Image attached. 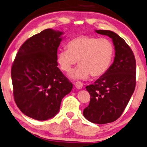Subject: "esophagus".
Masks as SVG:
<instances>
[{"instance_id": "obj_1", "label": "esophagus", "mask_w": 147, "mask_h": 147, "mask_svg": "<svg viewBox=\"0 0 147 147\" xmlns=\"http://www.w3.org/2000/svg\"><path fill=\"white\" fill-rule=\"evenodd\" d=\"M74 85H75V87L78 89H81L83 88V83L80 81H77L76 82V83H74Z\"/></svg>"}]
</instances>
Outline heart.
Here are the masks:
<instances>
[{"label":"heart","instance_id":"heart-1","mask_svg":"<svg viewBox=\"0 0 147 147\" xmlns=\"http://www.w3.org/2000/svg\"><path fill=\"white\" fill-rule=\"evenodd\" d=\"M66 48L57 52V61L62 70L68 72L78 60L79 66L70 74L75 79H86L91 75L93 77L103 75L114 55L113 45L106 38L79 36L71 39Z\"/></svg>","mask_w":147,"mask_h":147}]
</instances>
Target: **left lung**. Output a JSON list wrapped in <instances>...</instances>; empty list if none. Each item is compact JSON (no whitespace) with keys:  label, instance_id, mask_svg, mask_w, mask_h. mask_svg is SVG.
I'll use <instances>...</instances> for the list:
<instances>
[{"label":"left lung","instance_id":"8db88e82","mask_svg":"<svg viewBox=\"0 0 147 147\" xmlns=\"http://www.w3.org/2000/svg\"><path fill=\"white\" fill-rule=\"evenodd\" d=\"M95 31L112 39L116 53L109 70L93 85L86 87L91 99L83 116L90 122L103 124L118 119L128 105L136 86V60L130 46L116 33Z\"/></svg>","mask_w":147,"mask_h":147}]
</instances>
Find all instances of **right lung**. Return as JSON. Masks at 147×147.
Here are the masks:
<instances>
[{"label":"right lung","instance_id":"add662e5","mask_svg":"<svg viewBox=\"0 0 147 147\" xmlns=\"http://www.w3.org/2000/svg\"><path fill=\"white\" fill-rule=\"evenodd\" d=\"M62 32L47 29L27 39L11 67L13 96L17 107L37 120L54 117L72 84L58 67L57 50Z\"/></svg>","mask_w":147,"mask_h":147}]
</instances>
